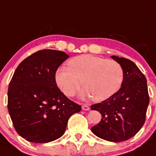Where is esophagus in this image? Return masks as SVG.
<instances>
[{
  "instance_id": "esophagus-1",
  "label": "esophagus",
  "mask_w": 156,
  "mask_h": 156,
  "mask_svg": "<svg viewBox=\"0 0 156 156\" xmlns=\"http://www.w3.org/2000/svg\"><path fill=\"white\" fill-rule=\"evenodd\" d=\"M82 109H83V110L87 111V110H90V106H89L84 104V105H83V106H82Z\"/></svg>"
}]
</instances>
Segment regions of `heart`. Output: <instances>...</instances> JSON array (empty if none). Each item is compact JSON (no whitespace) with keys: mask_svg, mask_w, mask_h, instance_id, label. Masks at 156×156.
<instances>
[{"mask_svg":"<svg viewBox=\"0 0 156 156\" xmlns=\"http://www.w3.org/2000/svg\"><path fill=\"white\" fill-rule=\"evenodd\" d=\"M123 78V69L118 62L90 54L71 59L68 67L60 66L55 75L57 84L66 96H74L83 82L85 89L82 96L93 97L97 102L115 94L121 87Z\"/></svg>","mask_w":156,"mask_h":156,"instance_id":"obj_1","label":"heart"}]
</instances>
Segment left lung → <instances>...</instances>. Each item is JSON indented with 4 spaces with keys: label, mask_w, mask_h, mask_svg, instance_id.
<instances>
[{
    "label": "left lung",
    "mask_w": 156,
    "mask_h": 156,
    "mask_svg": "<svg viewBox=\"0 0 156 156\" xmlns=\"http://www.w3.org/2000/svg\"><path fill=\"white\" fill-rule=\"evenodd\" d=\"M111 57L123 69V82L111 97L91 106L102 115L91 131L104 140L119 142L131 139L144 125L149 96L146 78L138 66L126 58Z\"/></svg>",
    "instance_id": "8db88e82"
}]
</instances>
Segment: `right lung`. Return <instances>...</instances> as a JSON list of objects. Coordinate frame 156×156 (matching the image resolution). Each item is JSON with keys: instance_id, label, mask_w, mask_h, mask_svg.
Here are the masks:
<instances>
[{"instance_id": "obj_1", "label": "right lung", "mask_w": 156, "mask_h": 156, "mask_svg": "<svg viewBox=\"0 0 156 156\" xmlns=\"http://www.w3.org/2000/svg\"><path fill=\"white\" fill-rule=\"evenodd\" d=\"M67 58L63 51L40 50L23 60L13 75L7 109L17 133L28 142L46 143L59 139L69 117L81 110L56 83V72Z\"/></svg>"}]
</instances>
